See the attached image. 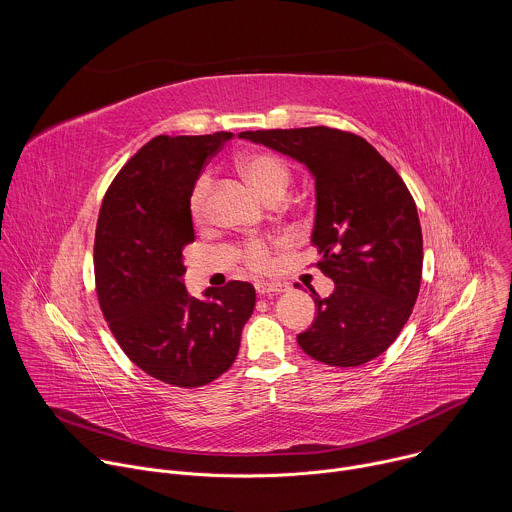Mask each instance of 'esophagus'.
Here are the masks:
<instances>
[{
    "label": "esophagus",
    "instance_id": "1",
    "mask_svg": "<svg viewBox=\"0 0 512 512\" xmlns=\"http://www.w3.org/2000/svg\"><path fill=\"white\" fill-rule=\"evenodd\" d=\"M255 289L259 296H277V294H281V291H285V287L275 281H259V283H255Z\"/></svg>",
    "mask_w": 512,
    "mask_h": 512
}]
</instances>
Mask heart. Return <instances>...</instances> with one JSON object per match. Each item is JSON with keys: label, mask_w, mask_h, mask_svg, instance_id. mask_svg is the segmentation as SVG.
<instances>
[{"label": "heart", "mask_w": 512, "mask_h": 512, "mask_svg": "<svg viewBox=\"0 0 512 512\" xmlns=\"http://www.w3.org/2000/svg\"><path fill=\"white\" fill-rule=\"evenodd\" d=\"M243 178L257 190V194L265 202L273 200H283L289 182H291V172L287 164L269 152H247L239 158L237 162ZM208 192H210V178L202 174L188 196V210L194 223H202L206 216V202H208ZM243 259L247 261L249 267L253 269H263L269 261V245L263 241H251L241 249Z\"/></svg>", "instance_id": "heart-1"}]
</instances>
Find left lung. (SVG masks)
Here are the masks:
<instances>
[{
	"mask_svg": "<svg viewBox=\"0 0 512 512\" xmlns=\"http://www.w3.org/2000/svg\"><path fill=\"white\" fill-rule=\"evenodd\" d=\"M308 168L316 184L312 247L334 281L302 350L330 367H360L383 354L415 306L423 239L415 202L395 168L354 133L330 127L243 131Z\"/></svg>",
	"mask_w": 512,
	"mask_h": 512,
	"instance_id": "left-lung-1",
	"label": "left lung"
}]
</instances>
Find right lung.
<instances>
[{
    "label": "right lung",
    "mask_w": 512,
    "mask_h": 512,
    "mask_svg": "<svg viewBox=\"0 0 512 512\" xmlns=\"http://www.w3.org/2000/svg\"><path fill=\"white\" fill-rule=\"evenodd\" d=\"M233 137L158 135L109 186L95 233L101 310L133 364L174 387H202L231 369L255 308V287L231 281L202 298L184 285L194 243L188 196L204 164Z\"/></svg>",
    "instance_id": "obj_1"
}]
</instances>
